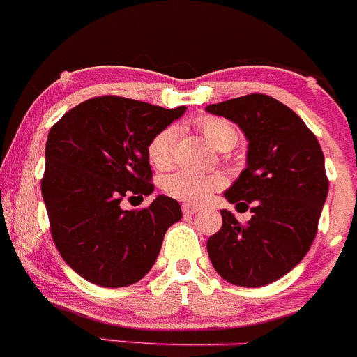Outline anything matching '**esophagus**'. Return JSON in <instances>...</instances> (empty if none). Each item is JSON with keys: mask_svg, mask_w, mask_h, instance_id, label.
<instances>
[{"mask_svg": "<svg viewBox=\"0 0 357 357\" xmlns=\"http://www.w3.org/2000/svg\"><path fill=\"white\" fill-rule=\"evenodd\" d=\"M181 209H183V214H185V216H192V214H195L197 211H199V207L190 206V204H183Z\"/></svg>", "mask_w": 357, "mask_h": 357, "instance_id": "obj_1", "label": "esophagus"}]
</instances>
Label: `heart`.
Wrapping results in <instances>:
<instances>
[{"label":"heart","instance_id":"heart-1","mask_svg":"<svg viewBox=\"0 0 357 357\" xmlns=\"http://www.w3.org/2000/svg\"><path fill=\"white\" fill-rule=\"evenodd\" d=\"M197 127L207 141L218 150L234 148L238 141V132L228 120L218 116H200ZM176 129L165 127L151 137L148 144V158L158 169H165L172 162V148H174ZM223 188V179L216 174H193V172L179 171L164 179V192L176 200L185 204L206 202L214 192Z\"/></svg>","mask_w":357,"mask_h":357}]
</instances>
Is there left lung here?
I'll return each mask as SVG.
<instances>
[{"mask_svg":"<svg viewBox=\"0 0 357 357\" xmlns=\"http://www.w3.org/2000/svg\"><path fill=\"white\" fill-rule=\"evenodd\" d=\"M248 137V167L225 192L251 220L238 223L221 211L223 225L207 241L213 266L225 281L259 288L278 281L309 252L328 195L324 155L317 137L293 109L265 94L207 106Z\"/></svg>","mask_w":357,"mask_h":357,"instance_id":"1","label":"left lung"}]
</instances>
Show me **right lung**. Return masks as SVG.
Segmentation results:
<instances>
[{"label":"right lung","instance_id":"add662e5","mask_svg":"<svg viewBox=\"0 0 357 357\" xmlns=\"http://www.w3.org/2000/svg\"><path fill=\"white\" fill-rule=\"evenodd\" d=\"M185 109L101 96L69 109L48 132L41 195L52 238L92 284L123 288L143 279L167 228L181 220L171 197L158 195L136 211L120 202L153 192L148 144Z\"/></svg>","mask_w":357,"mask_h":357}]
</instances>
